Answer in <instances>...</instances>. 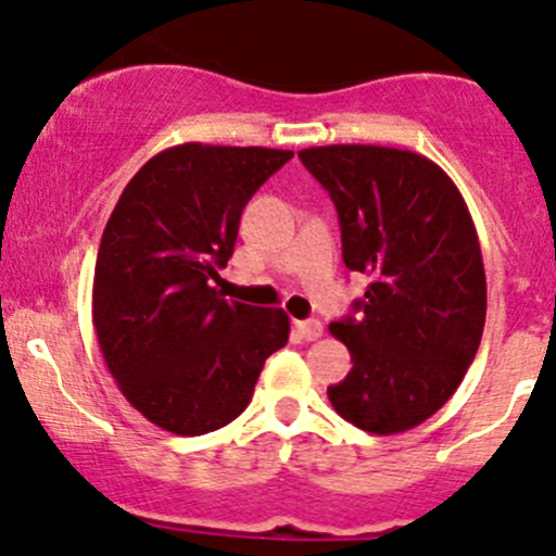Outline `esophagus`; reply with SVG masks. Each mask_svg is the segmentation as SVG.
Listing matches in <instances>:
<instances>
[{
	"mask_svg": "<svg viewBox=\"0 0 556 556\" xmlns=\"http://www.w3.org/2000/svg\"><path fill=\"white\" fill-rule=\"evenodd\" d=\"M294 330L303 341H319L325 336V325L319 319H305V321H294Z\"/></svg>",
	"mask_w": 556,
	"mask_h": 556,
	"instance_id": "1",
	"label": "esophagus"
}]
</instances>
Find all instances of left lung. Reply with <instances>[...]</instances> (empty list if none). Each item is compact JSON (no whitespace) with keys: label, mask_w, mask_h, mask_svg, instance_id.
<instances>
[{"label":"left lung","mask_w":556,"mask_h":556,"mask_svg":"<svg viewBox=\"0 0 556 556\" xmlns=\"http://www.w3.org/2000/svg\"><path fill=\"white\" fill-rule=\"evenodd\" d=\"M330 193L343 264L371 278L332 321L352 371L327 388L332 409L368 433H401L447 404L475 361L485 325L478 231L453 179L395 147L330 144L300 152Z\"/></svg>","instance_id":"left-lung-1"}]
</instances>
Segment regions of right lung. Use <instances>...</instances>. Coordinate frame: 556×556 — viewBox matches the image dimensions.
<instances>
[{
  "mask_svg": "<svg viewBox=\"0 0 556 556\" xmlns=\"http://www.w3.org/2000/svg\"><path fill=\"white\" fill-rule=\"evenodd\" d=\"M267 147L177 144L125 185L103 229L92 325L116 388L150 422L199 437L251 404L269 354L287 346L281 308L226 303L251 195L292 157Z\"/></svg>",
  "mask_w": 556,
  "mask_h": 556,
  "instance_id": "1",
  "label": "right lung"
}]
</instances>
